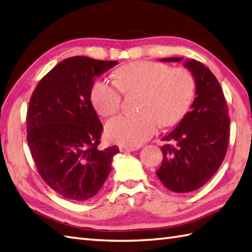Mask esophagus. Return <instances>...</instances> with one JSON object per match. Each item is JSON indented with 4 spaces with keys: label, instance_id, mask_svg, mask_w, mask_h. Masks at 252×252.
Here are the masks:
<instances>
[{
    "label": "esophagus",
    "instance_id": "34e87169",
    "mask_svg": "<svg viewBox=\"0 0 252 252\" xmlns=\"http://www.w3.org/2000/svg\"><path fill=\"white\" fill-rule=\"evenodd\" d=\"M139 147H131V146H121L120 151L121 153H132V151L137 150Z\"/></svg>",
    "mask_w": 252,
    "mask_h": 252
}]
</instances>
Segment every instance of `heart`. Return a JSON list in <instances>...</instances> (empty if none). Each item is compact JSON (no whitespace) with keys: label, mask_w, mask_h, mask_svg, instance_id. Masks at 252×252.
Returning <instances> with one entry per match:
<instances>
[{"label":"heart","mask_w":252,"mask_h":252,"mask_svg":"<svg viewBox=\"0 0 252 252\" xmlns=\"http://www.w3.org/2000/svg\"><path fill=\"white\" fill-rule=\"evenodd\" d=\"M142 91L138 115H120L110 119L106 133L120 145H142L157 132L159 124L173 126L188 112L194 97L195 81L186 68H174L153 61H137L117 69L116 83L97 80L91 90V101L104 117L121 107L124 92Z\"/></svg>","instance_id":"1"}]
</instances>
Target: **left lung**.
<instances>
[{
	"mask_svg": "<svg viewBox=\"0 0 252 252\" xmlns=\"http://www.w3.org/2000/svg\"><path fill=\"white\" fill-rule=\"evenodd\" d=\"M166 58L161 62H180ZM184 66L195 81V98L174 130L163 140V162L157 176L176 193L194 191L205 185L223 161L230 137V118L223 91L215 75L203 63L187 59Z\"/></svg>",
	"mask_w": 252,
	"mask_h": 252,
	"instance_id": "1",
	"label": "left lung"
}]
</instances>
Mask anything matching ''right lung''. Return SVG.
Instances as JSON below:
<instances>
[{"label": "right lung", "mask_w": 252, "mask_h": 252, "mask_svg": "<svg viewBox=\"0 0 252 252\" xmlns=\"http://www.w3.org/2000/svg\"><path fill=\"white\" fill-rule=\"evenodd\" d=\"M117 64L68 58L44 76L31 96L27 139L32 158L45 183L68 200L94 196L119 153L117 146L98 149L103 126L91 103L95 78Z\"/></svg>", "instance_id": "right-lung-1"}]
</instances>
